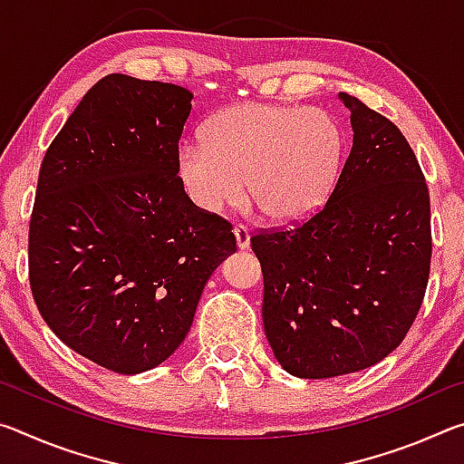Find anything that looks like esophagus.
<instances>
[{"instance_id":"esophagus-1","label":"esophagus","mask_w":464,"mask_h":464,"mask_svg":"<svg viewBox=\"0 0 464 464\" xmlns=\"http://www.w3.org/2000/svg\"><path fill=\"white\" fill-rule=\"evenodd\" d=\"M233 235H235V243H237L239 249H247L249 247V231L243 225H235L233 227Z\"/></svg>"}]
</instances>
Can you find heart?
I'll list each match as a JSON object with an SVG mask.
<instances>
[{"label":"heart","mask_w":464,"mask_h":464,"mask_svg":"<svg viewBox=\"0 0 464 464\" xmlns=\"http://www.w3.org/2000/svg\"><path fill=\"white\" fill-rule=\"evenodd\" d=\"M342 157L343 132L325 110L246 102L179 145L178 176L204 213L221 215L247 192L266 218L293 223L324 202Z\"/></svg>","instance_id":"1"}]
</instances>
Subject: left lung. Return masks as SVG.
<instances>
[{"label":"left lung","mask_w":464,"mask_h":464,"mask_svg":"<svg viewBox=\"0 0 464 464\" xmlns=\"http://www.w3.org/2000/svg\"><path fill=\"white\" fill-rule=\"evenodd\" d=\"M354 140L325 207L251 249L264 274V332L298 379L364 371L410 332L430 276V194L395 124L340 92Z\"/></svg>","instance_id":"left-lung-1"}]
</instances>
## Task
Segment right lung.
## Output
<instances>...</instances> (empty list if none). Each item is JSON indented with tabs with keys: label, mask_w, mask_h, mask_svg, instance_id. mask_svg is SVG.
Segmentation results:
<instances>
[{
	"label": "right lung",
	"mask_w": 464,
	"mask_h": 464,
	"mask_svg": "<svg viewBox=\"0 0 464 464\" xmlns=\"http://www.w3.org/2000/svg\"><path fill=\"white\" fill-rule=\"evenodd\" d=\"M192 98L182 85L102 77L38 174L28 233L36 307L63 343L121 374L174 354L204 285L237 249L231 225L192 204L178 178Z\"/></svg>",
	"instance_id": "right-lung-1"
}]
</instances>
